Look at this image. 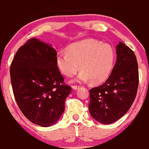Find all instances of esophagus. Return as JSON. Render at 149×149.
<instances>
[{"label": "esophagus", "instance_id": "1", "mask_svg": "<svg viewBox=\"0 0 149 149\" xmlns=\"http://www.w3.org/2000/svg\"><path fill=\"white\" fill-rule=\"evenodd\" d=\"M72 88L73 89H74V90H77V89H79V86H78V85H72Z\"/></svg>", "mask_w": 149, "mask_h": 149}]
</instances>
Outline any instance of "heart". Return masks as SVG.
Returning <instances> with one entry per match:
<instances>
[{"instance_id": "1", "label": "heart", "mask_w": 149, "mask_h": 149, "mask_svg": "<svg viewBox=\"0 0 149 149\" xmlns=\"http://www.w3.org/2000/svg\"><path fill=\"white\" fill-rule=\"evenodd\" d=\"M114 58V52L109 45L95 40H85L72 44L67 48V52H60L56 63L61 73L67 77L76 74L80 64L81 72L78 80H90L99 84L109 76Z\"/></svg>"}]
</instances>
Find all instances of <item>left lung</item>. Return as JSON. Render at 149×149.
<instances>
[{
  "label": "left lung",
  "mask_w": 149,
  "mask_h": 149,
  "mask_svg": "<svg viewBox=\"0 0 149 149\" xmlns=\"http://www.w3.org/2000/svg\"><path fill=\"white\" fill-rule=\"evenodd\" d=\"M116 54V62L107 81L89 89L91 116L104 124L117 121L127 112L138 89V63L134 52L120 42Z\"/></svg>",
  "instance_id": "8db88e82"
}]
</instances>
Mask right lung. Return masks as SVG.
<instances>
[{"label":"right lung","instance_id":"1","mask_svg":"<svg viewBox=\"0 0 149 149\" xmlns=\"http://www.w3.org/2000/svg\"><path fill=\"white\" fill-rule=\"evenodd\" d=\"M57 52L33 38L18 49L11 62L10 80L17 106L31 122L53 125L71 92L56 63Z\"/></svg>","mask_w":149,"mask_h":149}]
</instances>
